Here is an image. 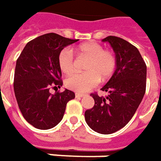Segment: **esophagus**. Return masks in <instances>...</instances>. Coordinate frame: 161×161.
Returning a JSON list of instances; mask_svg holds the SVG:
<instances>
[{"instance_id": "1", "label": "esophagus", "mask_w": 161, "mask_h": 161, "mask_svg": "<svg viewBox=\"0 0 161 161\" xmlns=\"http://www.w3.org/2000/svg\"><path fill=\"white\" fill-rule=\"evenodd\" d=\"M85 94H80V93H75V97H84Z\"/></svg>"}]
</instances>
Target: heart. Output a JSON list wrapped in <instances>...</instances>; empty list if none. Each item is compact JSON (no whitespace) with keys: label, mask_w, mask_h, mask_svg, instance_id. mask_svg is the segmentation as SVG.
Listing matches in <instances>:
<instances>
[{"label":"heart","mask_w":161,"mask_h":161,"mask_svg":"<svg viewBox=\"0 0 161 161\" xmlns=\"http://www.w3.org/2000/svg\"><path fill=\"white\" fill-rule=\"evenodd\" d=\"M77 52L87 58L89 61L86 66V73H75L69 75L66 79L67 88L84 93L94 87L101 79L106 80L114 73L115 67V57L113 52L103 50L101 45L95 42H87L78 46ZM58 63L60 70L66 75L73 73L74 58L69 48H64L60 51Z\"/></svg>","instance_id":"obj_1"}]
</instances>
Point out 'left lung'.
I'll use <instances>...</instances> for the list:
<instances>
[{
	"mask_svg": "<svg viewBox=\"0 0 161 161\" xmlns=\"http://www.w3.org/2000/svg\"><path fill=\"white\" fill-rule=\"evenodd\" d=\"M108 42L115 53V70L101 88L107 96L92 94L94 105L85 113L91 129L101 134L114 133L124 127L134 115L146 90L147 67L138 48L124 39L109 36Z\"/></svg>",
	"mask_w": 161,
	"mask_h": 161,
	"instance_id": "8db88e82",
	"label": "left lung"
}]
</instances>
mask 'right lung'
I'll return each instance as SVG.
<instances>
[{
  "label": "right lung",
  "mask_w": 161,
  "mask_h": 161,
  "mask_svg": "<svg viewBox=\"0 0 161 161\" xmlns=\"http://www.w3.org/2000/svg\"><path fill=\"white\" fill-rule=\"evenodd\" d=\"M78 39L47 33L30 41L16 62L14 93L25 120L39 130L58 125L65 114L67 102L75 98L74 92L49 93L51 86H62L58 58L60 51Z\"/></svg>",
  "instance_id": "1"
}]
</instances>
